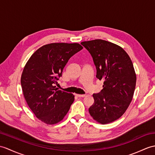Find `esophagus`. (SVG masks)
Wrapping results in <instances>:
<instances>
[{
  "mask_svg": "<svg viewBox=\"0 0 155 155\" xmlns=\"http://www.w3.org/2000/svg\"><path fill=\"white\" fill-rule=\"evenodd\" d=\"M77 97H84L85 94H75Z\"/></svg>",
  "mask_w": 155,
  "mask_h": 155,
  "instance_id": "esophagus-1",
  "label": "esophagus"
}]
</instances>
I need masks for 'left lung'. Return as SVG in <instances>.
I'll list each match as a JSON object with an SVG mask.
<instances>
[{
    "label": "left lung",
    "instance_id": "obj_1",
    "mask_svg": "<svg viewBox=\"0 0 155 155\" xmlns=\"http://www.w3.org/2000/svg\"><path fill=\"white\" fill-rule=\"evenodd\" d=\"M91 54L96 69V78L104 80L103 89L93 94L94 102L88 111L102 124L116 121L132 100L136 74L132 61L123 48L102 39L81 44Z\"/></svg>",
    "mask_w": 155,
    "mask_h": 155
}]
</instances>
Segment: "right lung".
I'll list each match as a JSON object with an SVG mask.
<instances>
[{"label": "right lung", "instance_id": "obj_1", "mask_svg": "<svg viewBox=\"0 0 155 155\" xmlns=\"http://www.w3.org/2000/svg\"><path fill=\"white\" fill-rule=\"evenodd\" d=\"M78 44L53 43L39 48L28 60L21 77V86L28 106L47 124L61 121L69 111L74 96L55 86L63 68L75 53Z\"/></svg>", "mask_w": 155, "mask_h": 155}]
</instances>
